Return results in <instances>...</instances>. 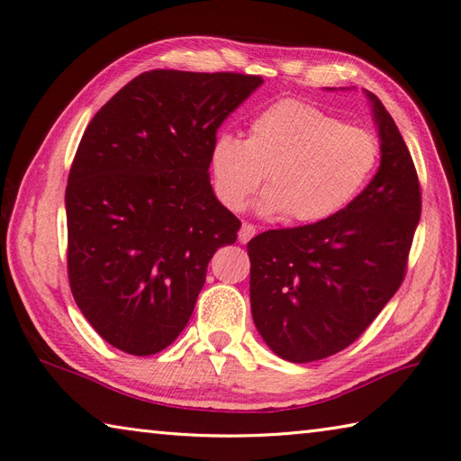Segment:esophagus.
<instances>
[{"label": "esophagus", "mask_w": 461, "mask_h": 461, "mask_svg": "<svg viewBox=\"0 0 461 461\" xmlns=\"http://www.w3.org/2000/svg\"><path fill=\"white\" fill-rule=\"evenodd\" d=\"M256 232H258V230H256L254 225H249V222H244L240 232H239V240H240L242 244H246V242H249V239H254Z\"/></svg>", "instance_id": "obj_1"}]
</instances>
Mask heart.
<instances>
[{
    "label": "heart",
    "instance_id": "b5f03b06",
    "mask_svg": "<svg viewBox=\"0 0 461 461\" xmlns=\"http://www.w3.org/2000/svg\"><path fill=\"white\" fill-rule=\"evenodd\" d=\"M379 140L366 129L300 100L275 102L248 121L246 140L222 132L212 146L215 190L240 212L263 183L259 209L292 222L332 217L364 190L379 163Z\"/></svg>",
    "mask_w": 461,
    "mask_h": 461
}]
</instances>
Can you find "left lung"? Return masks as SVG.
Wrapping results in <instances>:
<instances>
[{
	"label": "left lung",
	"mask_w": 461,
	"mask_h": 461,
	"mask_svg": "<svg viewBox=\"0 0 461 461\" xmlns=\"http://www.w3.org/2000/svg\"><path fill=\"white\" fill-rule=\"evenodd\" d=\"M381 136V167L342 212L248 242L254 323L271 350L294 364L356 342L408 271L421 217L410 149L383 102L367 92Z\"/></svg>",
	"instance_id": "1"
}]
</instances>
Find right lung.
<instances>
[{"label":"right lung","mask_w":461,"mask_h":461,"mask_svg":"<svg viewBox=\"0 0 461 461\" xmlns=\"http://www.w3.org/2000/svg\"><path fill=\"white\" fill-rule=\"evenodd\" d=\"M258 75L156 68L97 111L68 171L67 273L82 315L132 356L169 346L188 323L217 248L240 219L215 198L217 129Z\"/></svg>","instance_id":"1"}]
</instances>
